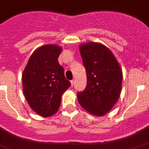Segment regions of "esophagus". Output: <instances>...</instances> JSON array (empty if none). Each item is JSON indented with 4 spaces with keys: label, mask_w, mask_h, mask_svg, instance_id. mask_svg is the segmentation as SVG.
Wrapping results in <instances>:
<instances>
[{
    "label": "esophagus",
    "mask_w": 149,
    "mask_h": 149,
    "mask_svg": "<svg viewBox=\"0 0 149 149\" xmlns=\"http://www.w3.org/2000/svg\"><path fill=\"white\" fill-rule=\"evenodd\" d=\"M70 83H71V86H74V79H73V80H71V82H70Z\"/></svg>",
    "instance_id": "esophagus-1"
}]
</instances>
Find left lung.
<instances>
[{
	"mask_svg": "<svg viewBox=\"0 0 149 149\" xmlns=\"http://www.w3.org/2000/svg\"><path fill=\"white\" fill-rule=\"evenodd\" d=\"M86 69L87 86L78 92V100L85 110L102 116L111 109L119 98L123 72L112 52L104 45L89 42L80 45Z\"/></svg>",
	"mask_w": 149,
	"mask_h": 149,
	"instance_id": "1",
	"label": "left lung"
}]
</instances>
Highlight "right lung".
Returning a JSON list of instances; mask_svg holds the SVG:
<instances>
[{"instance_id":"right-lung-1","label":"right lung","mask_w":149,"mask_h":149,"mask_svg":"<svg viewBox=\"0 0 149 149\" xmlns=\"http://www.w3.org/2000/svg\"><path fill=\"white\" fill-rule=\"evenodd\" d=\"M61 52V48L55 45L39 48L31 54L22 74L26 100L42 117L53 115L58 110L61 95L70 87L57 60Z\"/></svg>"}]
</instances>
